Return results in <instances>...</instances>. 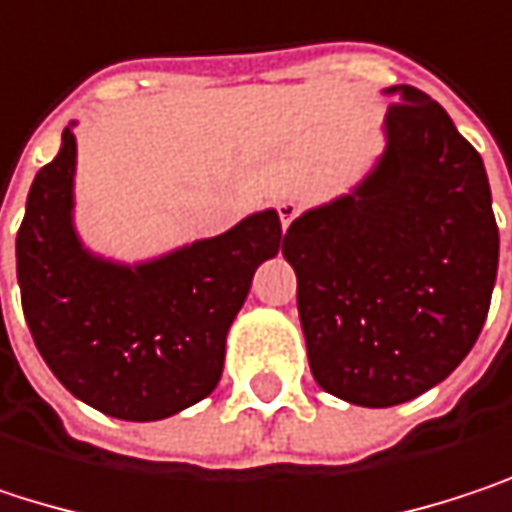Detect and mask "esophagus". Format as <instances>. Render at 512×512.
Masks as SVG:
<instances>
[{
  "instance_id": "1",
  "label": "esophagus",
  "mask_w": 512,
  "mask_h": 512,
  "mask_svg": "<svg viewBox=\"0 0 512 512\" xmlns=\"http://www.w3.org/2000/svg\"><path fill=\"white\" fill-rule=\"evenodd\" d=\"M277 212H280V221H283V229H286V226L300 215V203H294V200H280V203H277Z\"/></svg>"
}]
</instances>
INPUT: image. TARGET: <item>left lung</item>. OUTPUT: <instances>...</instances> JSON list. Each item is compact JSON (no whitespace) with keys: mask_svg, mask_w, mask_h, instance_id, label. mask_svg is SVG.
I'll use <instances>...</instances> for the list:
<instances>
[{"mask_svg":"<svg viewBox=\"0 0 512 512\" xmlns=\"http://www.w3.org/2000/svg\"><path fill=\"white\" fill-rule=\"evenodd\" d=\"M386 150L351 194L303 212L283 256L315 383L395 407L442 383L478 342L498 226L478 150L413 85L386 88Z\"/></svg>","mask_w":512,"mask_h":512,"instance_id":"obj_1","label":"left lung"}]
</instances>
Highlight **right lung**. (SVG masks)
I'll return each mask as SVG.
<instances>
[{
    "mask_svg": "<svg viewBox=\"0 0 512 512\" xmlns=\"http://www.w3.org/2000/svg\"><path fill=\"white\" fill-rule=\"evenodd\" d=\"M76 135L37 170L17 232V283L34 345L67 392L123 421H159L212 395L226 333L256 268L274 259V209L167 256L120 265L73 226Z\"/></svg>",
    "mask_w": 512,
    "mask_h": 512,
    "instance_id": "obj_1",
    "label": "right lung"
}]
</instances>
